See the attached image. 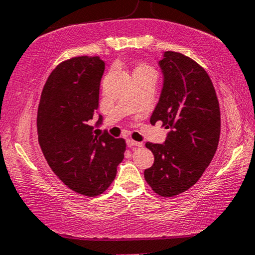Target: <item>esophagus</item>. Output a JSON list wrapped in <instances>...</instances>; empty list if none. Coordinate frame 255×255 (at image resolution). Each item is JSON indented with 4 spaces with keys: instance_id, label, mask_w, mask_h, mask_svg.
<instances>
[{
    "instance_id": "34e87169",
    "label": "esophagus",
    "mask_w": 255,
    "mask_h": 255,
    "mask_svg": "<svg viewBox=\"0 0 255 255\" xmlns=\"http://www.w3.org/2000/svg\"><path fill=\"white\" fill-rule=\"evenodd\" d=\"M127 145L129 146V148H141L143 144L141 142L132 141V139H127Z\"/></svg>"
}]
</instances>
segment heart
Segmentation results:
<instances>
[{
    "mask_svg": "<svg viewBox=\"0 0 255 255\" xmlns=\"http://www.w3.org/2000/svg\"><path fill=\"white\" fill-rule=\"evenodd\" d=\"M135 70L142 71V73H151V74H155V70H153L151 67L146 66V64H141V66H138L137 68H136Z\"/></svg>",
    "mask_w": 255,
    "mask_h": 255,
    "instance_id": "1",
    "label": "heart"
}]
</instances>
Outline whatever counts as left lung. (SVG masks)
<instances>
[{"mask_svg": "<svg viewBox=\"0 0 255 255\" xmlns=\"http://www.w3.org/2000/svg\"><path fill=\"white\" fill-rule=\"evenodd\" d=\"M163 88L150 124L162 121L168 129L162 144L146 142L155 157L144 178L164 198L187 191L214 158L221 134L216 91L202 67L177 52H164L158 62Z\"/></svg>", "mask_w": 255, "mask_h": 255, "instance_id": "8db88e82", "label": "left lung"}]
</instances>
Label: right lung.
I'll return each instance as SVG.
<instances>
[{"instance_id": "obj_1", "label": "right lung", "mask_w": 255, "mask_h": 255, "mask_svg": "<svg viewBox=\"0 0 255 255\" xmlns=\"http://www.w3.org/2000/svg\"><path fill=\"white\" fill-rule=\"evenodd\" d=\"M105 62L78 56L60 63L42 89L38 107V141L53 172L73 191L102 194L117 175L126 142L109 132L93 134L89 125L98 110ZM99 116L97 125H102Z\"/></svg>"}]
</instances>
